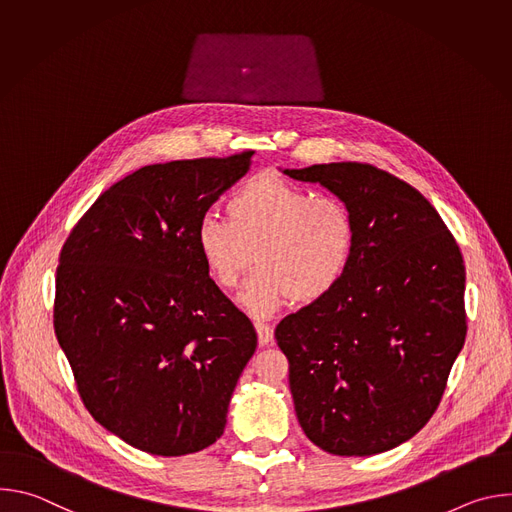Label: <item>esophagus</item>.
Instances as JSON below:
<instances>
[{
    "instance_id": "esophagus-1",
    "label": "esophagus",
    "mask_w": 512,
    "mask_h": 512,
    "mask_svg": "<svg viewBox=\"0 0 512 512\" xmlns=\"http://www.w3.org/2000/svg\"><path fill=\"white\" fill-rule=\"evenodd\" d=\"M255 330H257V338H259V344L265 346L273 340V328L265 322H255Z\"/></svg>"
}]
</instances>
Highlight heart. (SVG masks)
Instances as JSON below:
<instances>
[{
    "label": "heart",
    "instance_id": "1",
    "mask_svg": "<svg viewBox=\"0 0 512 512\" xmlns=\"http://www.w3.org/2000/svg\"><path fill=\"white\" fill-rule=\"evenodd\" d=\"M227 218L200 216L194 243L208 275L233 287L255 259L239 302L257 318L271 316L287 300L308 304L340 283L356 249V218L336 196L279 176L245 182L227 202Z\"/></svg>",
    "mask_w": 512,
    "mask_h": 512
}]
</instances>
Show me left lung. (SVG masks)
Masks as SVG:
<instances>
[{"label": "left lung", "mask_w": 512, "mask_h": 512, "mask_svg": "<svg viewBox=\"0 0 512 512\" xmlns=\"http://www.w3.org/2000/svg\"><path fill=\"white\" fill-rule=\"evenodd\" d=\"M318 182L356 218L340 283L275 328L308 440L334 456L397 448L431 419L466 340V267L442 216L371 164L283 170Z\"/></svg>", "instance_id": "8db88e82"}]
</instances>
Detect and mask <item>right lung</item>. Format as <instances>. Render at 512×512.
Instances as JSON below:
<instances>
[{
	"instance_id": "1",
	"label": "right lung",
	"mask_w": 512,
	"mask_h": 512,
	"mask_svg": "<svg viewBox=\"0 0 512 512\" xmlns=\"http://www.w3.org/2000/svg\"><path fill=\"white\" fill-rule=\"evenodd\" d=\"M251 156L143 166L95 200L60 251L58 344L95 421L141 452L214 444L257 348L194 243L200 216Z\"/></svg>"
}]
</instances>
